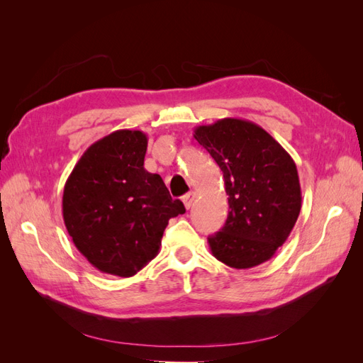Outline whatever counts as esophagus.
<instances>
[{"mask_svg": "<svg viewBox=\"0 0 363 363\" xmlns=\"http://www.w3.org/2000/svg\"><path fill=\"white\" fill-rule=\"evenodd\" d=\"M195 196H196L195 192H189V194L183 195V203H184L186 208H191V207H192V204H194V201H195Z\"/></svg>", "mask_w": 363, "mask_h": 363, "instance_id": "34e87169", "label": "esophagus"}]
</instances>
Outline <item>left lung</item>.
Returning <instances> with one entry per match:
<instances>
[{"instance_id":"left-lung-1","label":"left lung","mask_w":363,"mask_h":363,"mask_svg":"<svg viewBox=\"0 0 363 363\" xmlns=\"http://www.w3.org/2000/svg\"><path fill=\"white\" fill-rule=\"evenodd\" d=\"M194 138L221 168L228 195L227 221L207 238L212 255L236 269L269 260L301 211L295 162L268 131L247 119L195 127Z\"/></svg>"}]
</instances>
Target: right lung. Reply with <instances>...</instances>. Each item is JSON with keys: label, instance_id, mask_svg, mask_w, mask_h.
<instances>
[{"label": "right lung", "instance_id": "1", "mask_svg": "<svg viewBox=\"0 0 363 363\" xmlns=\"http://www.w3.org/2000/svg\"><path fill=\"white\" fill-rule=\"evenodd\" d=\"M148 138L116 130L87 148L65 183L62 212L72 242L98 271L131 277L157 256L171 218L186 208L144 168Z\"/></svg>", "mask_w": 363, "mask_h": 363}]
</instances>
